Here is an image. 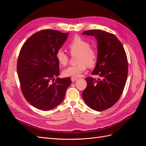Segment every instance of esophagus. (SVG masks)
<instances>
[{"mask_svg": "<svg viewBox=\"0 0 146 146\" xmlns=\"http://www.w3.org/2000/svg\"><path fill=\"white\" fill-rule=\"evenodd\" d=\"M77 80V78H74V77L71 78V81L72 82H74V81H76Z\"/></svg>", "mask_w": 146, "mask_h": 146, "instance_id": "obj_1", "label": "esophagus"}]
</instances>
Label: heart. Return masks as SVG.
<instances>
[{
  "instance_id": "b5f03b06",
  "label": "heart",
  "mask_w": 146,
  "mask_h": 146,
  "mask_svg": "<svg viewBox=\"0 0 146 146\" xmlns=\"http://www.w3.org/2000/svg\"><path fill=\"white\" fill-rule=\"evenodd\" d=\"M68 48L71 54H78V64L70 66L65 69L63 74L66 77L77 78L85 71L87 66L92 67L98 61V53L94 48L90 47V44L80 37H76L69 42ZM56 58L61 66H66L69 61V56L60 48L56 52Z\"/></svg>"
}]
</instances>
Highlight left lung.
Masks as SVG:
<instances>
[{
	"instance_id": "obj_1",
	"label": "left lung",
	"mask_w": 146,
	"mask_h": 146,
	"mask_svg": "<svg viewBox=\"0 0 146 146\" xmlns=\"http://www.w3.org/2000/svg\"><path fill=\"white\" fill-rule=\"evenodd\" d=\"M82 35L94 36L98 42V61L92 75L87 77L82 93L85 104L96 111L107 110L115 104L122 93L128 76L125 51L115 35L100 30L84 31Z\"/></svg>"
}]
</instances>
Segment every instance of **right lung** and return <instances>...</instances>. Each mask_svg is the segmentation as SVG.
<instances>
[{
    "instance_id": "right-lung-1",
    "label": "right lung",
    "mask_w": 146,
    "mask_h": 146,
    "mask_svg": "<svg viewBox=\"0 0 146 146\" xmlns=\"http://www.w3.org/2000/svg\"><path fill=\"white\" fill-rule=\"evenodd\" d=\"M68 35L55 30H41L28 38L20 50L17 72L22 92L39 110L48 111L62 102L72 82L69 77L54 82L60 74L56 52Z\"/></svg>"
}]
</instances>
